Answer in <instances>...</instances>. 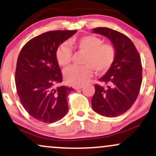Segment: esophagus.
I'll return each instance as SVG.
<instances>
[{"label":"esophagus","instance_id":"obj_1","mask_svg":"<svg viewBox=\"0 0 156 156\" xmlns=\"http://www.w3.org/2000/svg\"><path fill=\"white\" fill-rule=\"evenodd\" d=\"M73 89H77V90H78V89H80L82 88V87H83V86L82 85H76V86H73Z\"/></svg>","mask_w":156,"mask_h":156}]
</instances>
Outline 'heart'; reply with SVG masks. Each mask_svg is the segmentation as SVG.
Returning <instances> with one entry per match:
<instances>
[{"label":"heart","instance_id":"heart-1","mask_svg":"<svg viewBox=\"0 0 156 156\" xmlns=\"http://www.w3.org/2000/svg\"><path fill=\"white\" fill-rule=\"evenodd\" d=\"M71 43L76 51L84 53L81 62L83 65L72 66L64 71V79L71 85H81L86 83L92 77V69L96 73L107 72L116 58L115 47L111 43L103 42L97 36H84L74 39ZM72 56V50L67 42H62L57 48L55 58L61 67H68Z\"/></svg>","mask_w":156,"mask_h":156}]
</instances>
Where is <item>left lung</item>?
I'll return each instance as SVG.
<instances>
[{"label":"left lung","instance_id":"left-lung-1","mask_svg":"<svg viewBox=\"0 0 156 156\" xmlns=\"http://www.w3.org/2000/svg\"><path fill=\"white\" fill-rule=\"evenodd\" d=\"M93 32L106 37L116 48L114 63L105 76L95 84L92 106L98 114L115 117L131 108L140 91L142 80L141 57L127 36L108 28H96Z\"/></svg>","mask_w":156,"mask_h":156}]
</instances>
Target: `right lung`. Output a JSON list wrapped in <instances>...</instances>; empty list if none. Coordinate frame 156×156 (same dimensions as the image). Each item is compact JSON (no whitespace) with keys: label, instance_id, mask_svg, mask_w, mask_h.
Wrapping results in <instances>:
<instances>
[{"label":"right lung","instance_id":"add662e5","mask_svg":"<svg viewBox=\"0 0 156 156\" xmlns=\"http://www.w3.org/2000/svg\"><path fill=\"white\" fill-rule=\"evenodd\" d=\"M76 31L45 32L30 39L18 55L15 71L17 94L26 112L39 122H55L68 112L67 96L73 88L57 87L62 81V74L55 51Z\"/></svg>","mask_w":156,"mask_h":156}]
</instances>
